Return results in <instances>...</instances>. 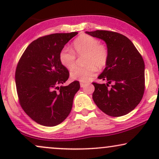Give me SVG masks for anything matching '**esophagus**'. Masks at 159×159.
<instances>
[{"label": "esophagus", "instance_id": "1", "mask_svg": "<svg viewBox=\"0 0 159 159\" xmlns=\"http://www.w3.org/2000/svg\"><path fill=\"white\" fill-rule=\"evenodd\" d=\"M86 85H87V84L84 83V82H81V83H80V86H81V87H84Z\"/></svg>", "mask_w": 159, "mask_h": 159}]
</instances>
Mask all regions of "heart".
<instances>
[{"mask_svg": "<svg viewBox=\"0 0 159 159\" xmlns=\"http://www.w3.org/2000/svg\"><path fill=\"white\" fill-rule=\"evenodd\" d=\"M73 48L78 56L84 55L82 68L73 69L70 78L74 81L88 82L94 76L96 69H103L108 61L109 53L105 45L100 44L96 38L88 35H82L73 43ZM72 51L65 47L61 51L59 60L61 65L68 70H72L75 66L76 57Z\"/></svg>", "mask_w": 159, "mask_h": 159, "instance_id": "1", "label": "heart"}]
</instances>
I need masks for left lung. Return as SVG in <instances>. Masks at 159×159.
Here are the masks:
<instances>
[{
    "instance_id": "1",
    "label": "left lung",
    "mask_w": 159,
    "mask_h": 159,
    "mask_svg": "<svg viewBox=\"0 0 159 159\" xmlns=\"http://www.w3.org/2000/svg\"><path fill=\"white\" fill-rule=\"evenodd\" d=\"M86 34L105 41L109 53L106 67L98 77L107 81V84L93 83L94 102L109 116L129 114L143 96L145 65L143 57L132 42L123 34L108 30L86 31Z\"/></svg>"
}]
</instances>
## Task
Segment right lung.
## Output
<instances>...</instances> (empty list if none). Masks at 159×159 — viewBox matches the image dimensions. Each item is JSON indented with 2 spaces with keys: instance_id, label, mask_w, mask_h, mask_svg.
I'll list each match as a JSON object with an SVG mask.
<instances>
[{
  "instance_id": "right-lung-1",
  "label": "right lung",
  "mask_w": 159,
  "mask_h": 159,
  "mask_svg": "<svg viewBox=\"0 0 159 159\" xmlns=\"http://www.w3.org/2000/svg\"><path fill=\"white\" fill-rule=\"evenodd\" d=\"M78 34H53L32 42L20 58L16 70L19 103L33 120L45 126L61 123L71 112L80 84L68 80V69L59 60L65 45Z\"/></svg>"
}]
</instances>
